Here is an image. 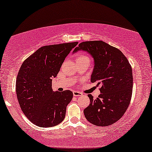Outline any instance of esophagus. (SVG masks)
<instances>
[{"label": "esophagus", "instance_id": "34e87169", "mask_svg": "<svg viewBox=\"0 0 152 152\" xmlns=\"http://www.w3.org/2000/svg\"><path fill=\"white\" fill-rule=\"evenodd\" d=\"M82 94L80 92H78V91H73V96H81Z\"/></svg>", "mask_w": 152, "mask_h": 152}]
</instances>
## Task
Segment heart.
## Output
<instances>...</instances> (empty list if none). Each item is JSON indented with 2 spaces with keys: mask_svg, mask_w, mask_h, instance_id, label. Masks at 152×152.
I'll use <instances>...</instances> for the list:
<instances>
[{
  "mask_svg": "<svg viewBox=\"0 0 152 152\" xmlns=\"http://www.w3.org/2000/svg\"><path fill=\"white\" fill-rule=\"evenodd\" d=\"M88 58L86 56H84V55H79L77 56V58Z\"/></svg>",
  "mask_w": 152,
  "mask_h": 152,
  "instance_id": "1",
  "label": "heart"
}]
</instances>
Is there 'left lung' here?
Instances as JSON below:
<instances>
[{"label":"left lung","instance_id":"left-lung-1","mask_svg":"<svg viewBox=\"0 0 152 152\" xmlns=\"http://www.w3.org/2000/svg\"><path fill=\"white\" fill-rule=\"evenodd\" d=\"M87 51L94 60L91 81L100 86L96 99L88 94L90 103L84 109L88 122L97 126H107L124 115L130 102L133 77L131 65L118 48L102 41L81 42L73 52Z\"/></svg>","mask_w":152,"mask_h":152}]
</instances>
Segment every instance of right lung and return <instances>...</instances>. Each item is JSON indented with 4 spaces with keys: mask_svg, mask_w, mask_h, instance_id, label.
<instances>
[{
    "mask_svg": "<svg viewBox=\"0 0 152 152\" xmlns=\"http://www.w3.org/2000/svg\"><path fill=\"white\" fill-rule=\"evenodd\" d=\"M78 42L41 47L23 62L16 79V94L21 109L39 127L62 122L73 94L71 90L54 92L56 77L64 60Z\"/></svg>",
    "mask_w": 152,
    "mask_h": 152,
    "instance_id": "obj_1",
    "label": "right lung"
}]
</instances>
